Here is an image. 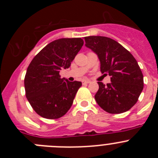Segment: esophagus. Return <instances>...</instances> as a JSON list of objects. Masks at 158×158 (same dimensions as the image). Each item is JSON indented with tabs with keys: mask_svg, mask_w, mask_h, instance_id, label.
<instances>
[{
	"mask_svg": "<svg viewBox=\"0 0 158 158\" xmlns=\"http://www.w3.org/2000/svg\"><path fill=\"white\" fill-rule=\"evenodd\" d=\"M90 82H91V81H90L89 80H85V81H84V83H85V84H89Z\"/></svg>",
	"mask_w": 158,
	"mask_h": 158,
	"instance_id": "obj_1",
	"label": "esophagus"
}]
</instances>
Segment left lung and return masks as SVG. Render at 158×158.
<instances>
[{"label": "left lung", "instance_id": "8db88e82", "mask_svg": "<svg viewBox=\"0 0 158 158\" xmlns=\"http://www.w3.org/2000/svg\"><path fill=\"white\" fill-rule=\"evenodd\" d=\"M85 46L100 59V72L111 76V82L98 81L95 95L102 109L111 114L128 111L137 103L143 89V75L136 59L115 40L104 36L85 37Z\"/></svg>", "mask_w": 158, "mask_h": 158}]
</instances>
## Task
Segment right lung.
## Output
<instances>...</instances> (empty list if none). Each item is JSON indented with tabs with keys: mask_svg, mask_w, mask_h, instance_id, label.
<instances>
[{
	"mask_svg": "<svg viewBox=\"0 0 158 158\" xmlns=\"http://www.w3.org/2000/svg\"><path fill=\"white\" fill-rule=\"evenodd\" d=\"M84 41L64 38L47 44L36 54L24 77L25 95L38 115L49 119L63 116L73 104L81 82L61 78L62 69H68Z\"/></svg>",
	"mask_w": 158,
	"mask_h": 158,
	"instance_id": "1",
	"label": "right lung"
}]
</instances>
